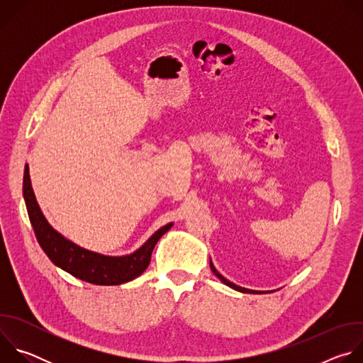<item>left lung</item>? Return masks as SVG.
Returning a JSON list of instances; mask_svg holds the SVG:
<instances>
[{
    "label": "left lung",
    "mask_w": 363,
    "mask_h": 363,
    "mask_svg": "<svg viewBox=\"0 0 363 363\" xmlns=\"http://www.w3.org/2000/svg\"><path fill=\"white\" fill-rule=\"evenodd\" d=\"M210 267H211V270H213V273L224 283V284H227L228 287H231V289H234V290H237V291H241V293H269V291H258V290H250V289H245V287H241V286H237V284H234V283H231L230 280H227L224 276H221L218 272H217V269L214 267V264H213V262L210 260Z\"/></svg>",
    "instance_id": "obj_1"
}]
</instances>
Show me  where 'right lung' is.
Instances as JSON below:
<instances>
[{
    "mask_svg": "<svg viewBox=\"0 0 363 363\" xmlns=\"http://www.w3.org/2000/svg\"><path fill=\"white\" fill-rule=\"evenodd\" d=\"M23 195L37 241L50 260L76 279L97 286H119L139 277L147 269L158 240L174 225L169 223L161 227L130 254L105 255L77 245L48 224L35 199L28 165L24 169Z\"/></svg>",
    "mask_w": 363,
    "mask_h": 363,
    "instance_id": "add662e5",
    "label": "right lung"
}]
</instances>
